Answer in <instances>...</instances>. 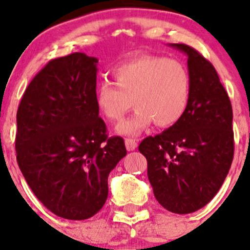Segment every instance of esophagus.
<instances>
[{"instance_id":"obj_1","label":"esophagus","mask_w":250,"mask_h":250,"mask_svg":"<svg viewBox=\"0 0 250 250\" xmlns=\"http://www.w3.org/2000/svg\"><path fill=\"white\" fill-rule=\"evenodd\" d=\"M138 146V143L134 139H125V147H127L128 151L135 150Z\"/></svg>"}]
</instances>
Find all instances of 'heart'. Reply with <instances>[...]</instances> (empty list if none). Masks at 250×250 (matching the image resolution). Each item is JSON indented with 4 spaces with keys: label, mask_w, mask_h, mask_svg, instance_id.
<instances>
[{
    "label": "heart",
    "mask_w": 250,
    "mask_h": 250,
    "mask_svg": "<svg viewBox=\"0 0 250 250\" xmlns=\"http://www.w3.org/2000/svg\"><path fill=\"white\" fill-rule=\"evenodd\" d=\"M115 83L99 84L95 102L110 122H118L130 110L134 115L117 128L123 135H137L153 122L170 127L185 115L192 94V80L186 65L161 55H140L112 69Z\"/></svg>",
    "instance_id": "heart-1"
}]
</instances>
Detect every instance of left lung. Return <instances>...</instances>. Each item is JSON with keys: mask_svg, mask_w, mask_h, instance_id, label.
I'll list each match as a JSON object with an SVG mask.
<instances>
[{"mask_svg": "<svg viewBox=\"0 0 250 250\" xmlns=\"http://www.w3.org/2000/svg\"><path fill=\"white\" fill-rule=\"evenodd\" d=\"M188 55L190 105L178 123L145 138L139 151L158 203L176 214L203 208L218 193L233 160L232 106L210 62L192 47L172 43Z\"/></svg>", "mask_w": 250, "mask_h": 250, "instance_id": "obj_1", "label": "left lung"}]
</instances>
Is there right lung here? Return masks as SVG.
Segmentation results:
<instances>
[{
	"label": "right lung",
	"instance_id": "obj_1",
	"mask_svg": "<svg viewBox=\"0 0 250 250\" xmlns=\"http://www.w3.org/2000/svg\"><path fill=\"white\" fill-rule=\"evenodd\" d=\"M97 58L50 60L25 90L17 112V161L27 185L60 218L84 220L106 202L107 178L127 155L99 117Z\"/></svg>",
	"mask_w": 250,
	"mask_h": 250
}]
</instances>
